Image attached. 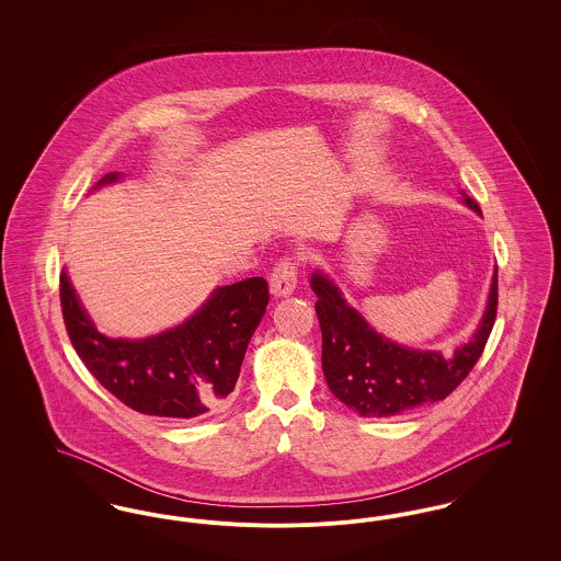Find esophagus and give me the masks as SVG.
Instances as JSON below:
<instances>
[{
    "instance_id": "obj_1",
    "label": "esophagus",
    "mask_w": 561,
    "mask_h": 561,
    "mask_svg": "<svg viewBox=\"0 0 561 561\" xmlns=\"http://www.w3.org/2000/svg\"><path fill=\"white\" fill-rule=\"evenodd\" d=\"M296 275H298L296 261L294 259H282L271 271V279H268L271 294L277 296V298L293 294L294 288H296Z\"/></svg>"
}]
</instances>
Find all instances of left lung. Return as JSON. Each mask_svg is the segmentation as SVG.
Instances as JSON below:
<instances>
[{
	"instance_id": "obj_1",
	"label": "left lung",
	"mask_w": 561,
	"mask_h": 561,
	"mask_svg": "<svg viewBox=\"0 0 561 561\" xmlns=\"http://www.w3.org/2000/svg\"><path fill=\"white\" fill-rule=\"evenodd\" d=\"M462 202L481 213L478 202L465 191ZM311 288L318 294L316 313L325 382L339 400L366 419H387L446 400L478 364L499 307V275L494 273L478 332L446 359L437 351L400 347L376 334L325 275L313 273Z\"/></svg>"
}]
</instances>
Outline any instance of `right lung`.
Instances as JSON below:
<instances>
[{
    "instance_id": "add662e5",
    "label": "right lung",
    "mask_w": 561,
    "mask_h": 561,
    "mask_svg": "<svg viewBox=\"0 0 561 561\" xmlns=\"http://www.w3.org/2000/svg\"><path fill=\"white\" fill-rule=\"evenodd\" d=\"M117 179L115 172L107 174L96 187ZM267 302V279L250 277L218 288L174 330L142 341H113L88 320L67 273L60 275L62 320L83 366L128 408L163 419H195L227 401Z\"/></svg>"
}]
</instances>
